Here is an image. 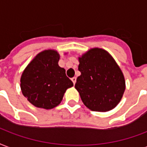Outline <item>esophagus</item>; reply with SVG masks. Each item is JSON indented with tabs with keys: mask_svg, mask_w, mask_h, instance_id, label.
<instances>
[{
	"mask_svg": "<svg viewBox=\"0 0 147 147\" xmlns=\"http://www.w3.org/2000/svg\"><path fill=\"white\" fill-rule=\"evenodd\" d=\"M71 81H72V82H73L74 84H75V83H76V77L71 78Z\"/></svg>",
	"mask_w": 147,
	"mask_h": 147,
	"instance_id": "esophagus-1",
	"label": "esophagus"
}]
</instances>
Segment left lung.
<instances>
[{"instance_id": "8db88e82", "label": "left lung", "mask_w": 147, "mask_h": 147, "mask_svg": "<svg viewBox=\"0 0 147 147\" xmlns=\"http://www.w3.org/2000/svg\"><path fill=\"white\" fill-rule=\"evenodd\" d=\"M75 87L83 104L93 111H108L120 102L125 78L113 57L103 49L93 48L79 57Z\"/></svg>"}]
</instances>
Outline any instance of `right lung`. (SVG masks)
Instances as JSON below:
<instances>
[{
    "instance_id": "add662e5",
    "label": "right lung",
    "mask_w": 147,
    "mask_h": 147,
    "mask_svg": "<svg viewBox=\"0 0 147 147\" xmlns=\"http://www.w3.org/2000/svg\"><path fill=\"white\" fill-rule=\"evenodd\" d=\"M59 54L47 50L37 54L24 70L21 77V90L24 96L34 106L51 109L62 100L68 88L73 86L58 65Z\"/></svg>"
}]
</instances>
